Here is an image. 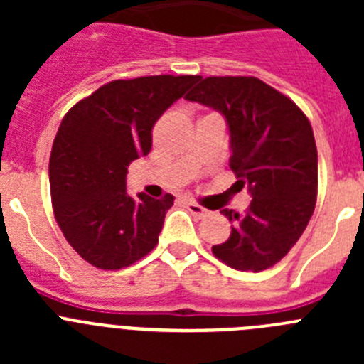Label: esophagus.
I'll use <instances>...</instances> for the list:
<instances>
[{"label":"esophagus","mask_w":364,"mask_h":364,"mask_svg":"<svg viewBox=\"0 0 364 364\" xmlns=\"http://www.w3.org/2000/svg\"><path fill=\"white\" fill-rule=\"evenodd\" d=\"M186 208H188L189 213L193 215V217H197V218H204L210 215V211L205 210V208H202L200 204H197V202H186Z\"/></svg>","instance_id":"1"}]
</instances>
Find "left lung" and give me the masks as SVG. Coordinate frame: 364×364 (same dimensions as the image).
Instances as JSON below:
<instances>
[{
	"instance_id": "obj_1",
	"label": "left lung",
	"mask_w": 364,
	"mask_h": 364,
	"mask_svg": "<svg viewBox=\"0 0 364 364\" xmlns=\"http://www.w3.org/2000/svg\"><path fill=\"white\" fill-rule=\"evenodd\" d=\"M197 82L186 100L226 118L235 189L247 188L253 197L244 215L222 210L233 228L211 250L230 268L262 272L290 252L314 215L317 147L310 120L288 96L253 76Z\"/></svg>"
}]
</instances>
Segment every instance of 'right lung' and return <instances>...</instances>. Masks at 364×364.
Instances as JSON below:
<instances>
[{
  "instance_id": "right-lung-1",
  "label": "right lung",
  "mask_w": 364,
  "mask_h": 364,
  "mask_svg": "<svg viewBox=\"0 0 364 364\" xmlns=\"http://www.w3.org/2000/svg\"><path fill=\"white\" fill-rule=\"evenodd\" d=\"M197 78L114 80L63 117L49 162L54 217L67 242L95 268H127L159 242L175 198L129 197L127 167L149 153L154 122Z\"/></svg>"
}]
</instances>
